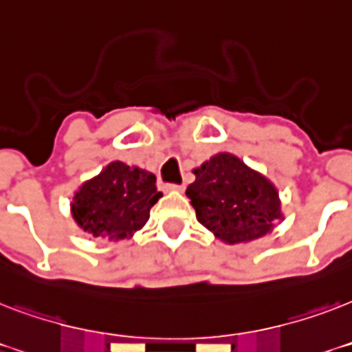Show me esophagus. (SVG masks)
<instances>
[{
  "label": "esophagus",
  "mask_w": 352,
  "mask_h": 352,
  "mask_svg": "<svg viewBox=\"0 0 352 352\" xmlns=\"http://www.w3.org/2000/svg\"><path fill=\"white\" fill-rule=\"evenodd\" d=\"M168 188H170V190H177V192H179V190H182L184 186H182V184H170Z\"/></svg>",
  "instance_id": "esophagus-1"
}]
</instances>
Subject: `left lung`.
<instances>
[{"label":"left lung","instance_id":"obj_1","mask_svg":"<svg viewBox=\"0 0 352 352\" xmlns=\"http://www.w3.org/2000/svg\"><path fill=\"white\" fill-rule=\"evenodd\" d=\"M186 190L197 221L226 243L257 239L279 214L278 192L263 175L230 153H219L193 170Z\"/></svg>","mask_w":352,"mask_h":352}]
</instances>
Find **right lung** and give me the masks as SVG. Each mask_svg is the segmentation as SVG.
I'll return each instance as SVG.
<instances>
[{
	"instance_id": "add662e5",
	"label": "right lung",
	"mask_w": 352,
	"mask_h": 352,
	"mask_svg": "<svg viewBox=\"0 0 352 352\" xmlns=\"http://www.w3.org/2000/svg\"><path fill=\"white\" fill-rule=\"evenodd\" d=\"M160 195L153 173L117 160L76 192L73 217L95 237L126 239L146 225Z\"/></svg>"
}]
</instances>
